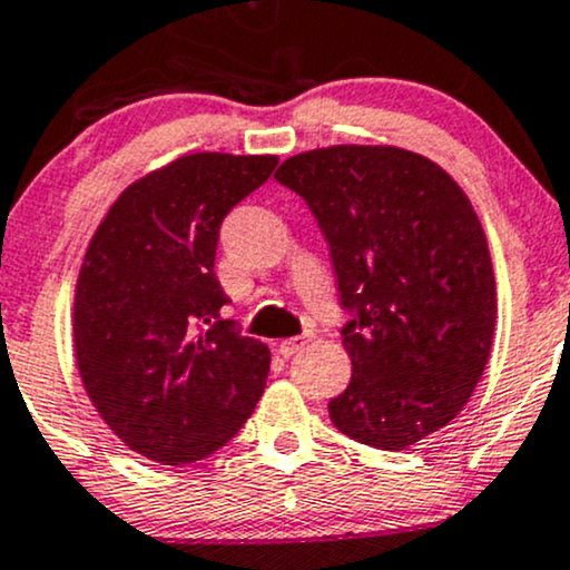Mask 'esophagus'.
Returning <instances> with one entry per match:
<instances>
[{
	"label": "esophagus",
	"instance_id": "obj_1",
	"mask_svg": "<svg viewBox=\"0 0 570 570\" xmlns=\"http://www.w3.org/2000/svg\"><path fill=\"white\" fill-rule=\"evenodd\" d=\"M306 342H309V338H306V336H291V338H285V342L279 344V353H283L285 357L296 355L298 350L306 347Z\"/></svg>",
	"mask_w": 570,
	"mask_h": 570
}]
</instances>
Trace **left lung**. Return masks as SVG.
<instances>
[{
    "label": "left lung",
    "mask_w": 570,
    "mask_h": 570,
    "mask_svg": "<svg viewBox=\"0 0 570 570\" xmlns=\"http://www.w3.org/2000/svg\"><path fill=\"white\" fill-rule=\"evenodd\" d=\"M274 177L317 217L350 315L353 380L331 423L406 450L458 417L490 357L495 277L474 207L441 166L387 145L302 153Z\"/></svg>",
    "instance_id": "left-lung-1"
}]
</instances>
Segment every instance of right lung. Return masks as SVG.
<instances>
[{"label":"right lung","instance_id":"obj_1","mask_svg":"<svg viewBox=\"0 0 570 570\" xmlns=\"http://www.w3.org/2000/svg\"><path fill=\"white\" fill-rule=\"evenodd\" d=\"M274 156L196 153L126 188L96 228L75 293V357L112 433L185 465L236 436L266 387V344L223 320V217L272 177Z\"/></svg>","mask_w":570,"mask_h":570}]
</instances>
